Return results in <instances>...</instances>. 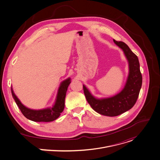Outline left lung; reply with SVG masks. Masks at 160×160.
I'll return each instance as SVG.
<instances>
[{"label": "left lung", "instance_id": "1", "mask_svg": "<svg viewBox=\"0 0 160 160\" xmlns=\"http://www.w3.org/2000/svg\"><path fill=\"white\" fill-rule=\"evenodd\" d=\"M114 42L124 52L129 62V72L123 90L113 97L98 99L83 85V92L88 103L96 112L109 117L121 115L132 108L137 102L142 83L138 57L122 41L113 39Z\"/></svg>", "mask_w": 160, "mask_h": 160}]
</instances>
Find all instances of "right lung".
<instances>
[{
  "instance_id": "add662e5",
  "label": "right lung",
  "mask_w": 160,
  "mask_h": 160,
  "mask_svg": "<svg viewBox=\"0 0 160 160\" xmlns=\"http://www.w3.org/2000/svg\"><path fill=\"white\" fill-rule=\"evenodd\" d=\"M70 83L69 78L62 82L59 91H58L57 99L54 106L51 108L44 110H34L25 107L14 94L12 89L11 92L12 98L15 101L17 106L27 119L34 122H51L59 118L61 113L64 110L66 91Z\"/></svg>"
}]
</instances>
